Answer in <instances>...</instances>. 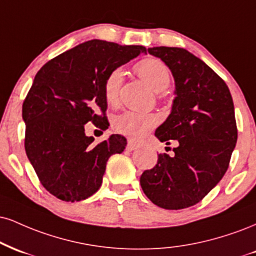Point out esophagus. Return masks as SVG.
Returning a JSON list of instances; mask_svg holds the SVG:
<instances>
[{"mask_svg":"<svg viewBox=\"0 0 256 256\" xmlns=\"http://www.w3.org/2000/svg\"><path fill=\"white\" fill-rule=\"evenodd\" d=\"M137 148H138V144L136 142L132 140H128V146H126V150H128V152H134V150H136Z\"/></svg>","mask_w":256,"mask_h":256,"instance_id":"esophagus-1","label":"esophagus"}]
</instances>
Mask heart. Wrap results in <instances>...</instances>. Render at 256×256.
<instances>
[{
    "mask_svg": "<svg viewBox=\"0 0 256 256\" xmlns=\"http://www.w3.org/2000/svg\"><path fill=\"white\" fill-rule=\"evenodd\" d=\"M140 78L146 81L156 93H161L168 88L170 83V74L161 60L155 58L143 60L136 66ZM122 70L116 68L110 72L104 83V95L110 104H116L119 100L120 87L122 83ZM158 122V118L149 113L128 112L119 114L113 122L116 132L131 138H140L148 134Z\"/></svg>",
    "mask_w": 256,
    "mask_h": 256,
    "instance_id": "b5f03b06",
    "label": "heart"
}]
</instances>
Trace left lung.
I'll list each match as a JSON object with an SVG mask.
<instances>
[{
	"label": "left lung",
	"instance_id": "8db88e82",
	"mask_svg": "<svg viewBox=\"0 0 256 256\" xmlns=\"http://www.w3.org/2000/svg\"><path fill=\"white\" fill-rule=\"evenodd\" d=\"M169 68L175 82L170 114L156 128L160 142L178 140L173 158L140 176L155 205L180 210L196 205L222 180L237 142L235 110L226 82L200 58L181 48H149Z\"/></svg>",
	"mask_w": 256,
	"mask_h": 256
}]
</instances>
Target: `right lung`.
<instances>
[{"mask_svg":"<svg viewBox=\"0 0 256 256\" xmlns=\"http://www.w3.org/2000/svg\"><path fill=\"white\" fill-rule=\"evenodd\" d=\"M146 52L140 45L94 39L63 52L36 72L22 104L24 150L52 196L81 202L100 188L107 161L124 152L126 138L112 134L93 144L84 125L92 122L106 128L104 80L113 69Z\"/></svg>","mask_w":256,"mask_h":256,"instance_id":"1","label":"right lung"}]
</instances>
